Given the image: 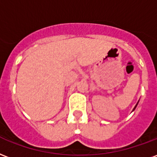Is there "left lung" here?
<instances>
[{"instance_id":"obj_1","label":"left lung","mask_w":157,"mask_h":157,"mask_svg":"<svg viewBox=\"0 0 157 157\" xmlns=\"http://www.w3.org/2000/svg\"><path fill=\"white\" fill-rule=\"evenodd\" d=\"M138 102H139V101H138ZM138 102H137V103H136V105H135V107L133 108V110H132V111H135V109H136V106H137V105H138Z\"/></svg>"}]
</instances>
